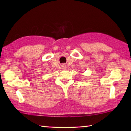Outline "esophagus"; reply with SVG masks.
Instances as JSON below:
<instances>
[{
  "label": "esophagus",
  "mask_w": 131,
  "mask_h": 131,
  "mask_svg": "<svg viewBox=\"0 0 131 131\" xmlns=\"http://www.w3.org/2000/svg\"><path fill=\"white\" fill-rule=\"evenodd\" d=\"M64 66V67H63L64 68H66V66Z\"/></svg>",
  "instance_id": "34e87169"
}]
</instances>
